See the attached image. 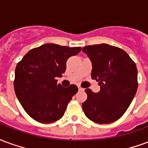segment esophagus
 I'll return each mask as SVG.
<instances>
[{
    "label": "esophagus",
    "mask_w": 148,
    "mask_h": 148,
    "mask_svg": "<svg viewBox=\"0 0 148 148\" xmlns=\"http://www.w3.org/2000/svg\"><path fill=\"white\" fill-rule=\"evenodd\" d=\"M78 90H79V91H84V89L83 88H82V87H78Z\"/></svg>",
    "instance_id": "obj_1"
}]
</instances>
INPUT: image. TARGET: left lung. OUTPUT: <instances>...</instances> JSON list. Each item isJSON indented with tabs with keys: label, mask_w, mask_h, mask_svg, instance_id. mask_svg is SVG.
Here are the masks:
<instances>
[{
	"label": "left lung",
	"mask_w": 148,
	"mask_h": 148,
	"mask_svg": "<svg viewBox=\"0 0 148 148\" xmlns=\"http://www.w3.org/2000/svg\"><path fill=\"white\" fill-rule=\"evenodd\" d=\"M92 62L91 77L99 82L101 90H85V115L97 124H110L123 116L132 101L138 87L135 62L124 50L102 43L82 48Z\"/></svg>",
	"instance_id": "1"
}]
</instances>
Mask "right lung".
<instances>
[{"label":"right lung","mask_w":148,"mask_h":148,"mask_svg":"<svg viewBox=\"0 0 148 148\" xmlns=\"http://www.w3.org/2000/svg\"><path fill=\"white\" fill-rule=\"evenodd\" d=\"M82 47L46 43L30 50L15 71L14 90L25 112L35 121L48 124L62 117L77 87L63 88L55 77H62L66 61Z\"/></svg>","instance_id":"right-lung-1"}]
</instances>
